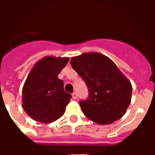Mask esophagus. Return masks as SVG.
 <instances>
[{
	"label": "esophagus",
	"mask_w": 155,
	"mask_h": 155,
	"mask_svg": "<svg viewBox=\"0 0 155 155\" xmlns=\"http://www.w3.org/2000/svg\"><path fill=\"white\" fill-rule=\"evenodd\" d=\"M72 98H73V100H76L77 99V94H76V92H74L72 94Z\"/></svg>",
	"instance_id": "obj_1"
}]
</instances>
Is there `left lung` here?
I'll return each mask as SVG.
<instances>
[{"instance_id": "left-lung-1", "label": "left lung", "mask_w": 155, "mask_h": 155, "mask_svg": "<svg viewBox=\"0 0 155 155\" xmlns=\"http://www.w3.org/2000/svg\"><path fill=\"white\" fill-rule=\"evenodd\" d=\"M71 66L85 82L89 98L80 101L89 120L110 124L125 114L131 102L132 84L111 59L97 52L71 58Z\"/></svg>"}]
</instances>
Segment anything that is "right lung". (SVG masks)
Returning <instances> with one entry per match:
<instances>
[{"instance_id":"obj_1","label":"right lung","mask_w":155,"mask_h":155,"mask_svg":"<svg viewBox=\"0 0 155 155\" xmlns=\"http://www.w3.org/2000/svg\"><path fill=\"white\" fill-rule=\"evenodd\" d=\"M68 57L47 55L38 61L27 75L22 88V108L32 120L49 124L60 119L71 101L58 74Z\"/></svg>"}]
</instances>
